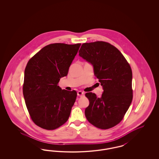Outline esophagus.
I'll list each match as a JSON object with an SVG mask.
<instances>
[{
  "label": "esophagus",
  "instance_id": "34e87169",
  "mask_svg": "<svg viewBox=\"0 0 159 159\" xmlns=\"http://www.w3.org/2000/svg\"><path fill=\"white\" fill-rule=\"evenodd\" d=\"M84 93L82 92V91H78L77 92V95L79 96V97H82V96H83L84 95Z\"/></svg>",
  "mask_w": 159,
  "mask_h": 159
}]
</instances>
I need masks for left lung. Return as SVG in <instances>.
Masks as SVG:
<instances>
[{"label":"left lung","mask_w":159,"mask_h":159,"mask_svg":"<svg viewBox=\"0 0 159 159\" xmlns=\"http://www.w3.org/2000/svg\"><path fill=\"white\" fill-rule=\"evenodd\" d=\"M79 53L92 65L104 90L100 98L92 92L85 94L89 101L85 116L98 128H113L121 121L132 101L130 66L116 47L102 41L83 43Z\"/></svg>","instance_id":"left-lung-1"}]
</instances>
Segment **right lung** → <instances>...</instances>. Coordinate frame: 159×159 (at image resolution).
<instances>
[{"instance_id":"1","label":"right lung","mask_w":159,"mask_h":159,"mask_svg":"<svg viewBox=\"0 0 159 159\" xmlns=\"http://www.w3.org/2000/svg\"><path fill=\"white\" fill-rule=\"evenodd\" d=\"M80 43L46 46L28 62L24 71L23 95L31 118L46 130L59 128L68 120L77 92L58 85L67 75Z\"/></svg>"}]
</instances>
